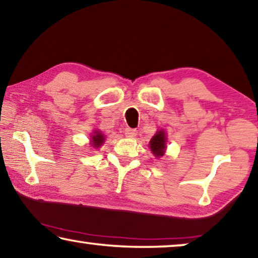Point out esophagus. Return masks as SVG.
Wrapping results in <instances>:
<instances>
[{"label": "esophagus", "mask_w": 258, "mask_h": 258, "mask_svg": "<svg viewBox=\"0 0 258 258\" xmlns=\"http://www.w3.org/2000/svg\"><path fill=\"white\" fill-rule=\"evenodd\" d=\"M124 135L126 137H129V138H134V137H136L137 136V132L135 129H132V128H126L125 130H124Z\"/></svg>", "instance_id": "1"}]
</instances>
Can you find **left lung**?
Segmentation results:
<instances>
[{
	"label": "left lung",
	"mask_w": 258,
	"mask_h": 258,
	"mask_svg": "<svg viewBox=\"0 0 258 258\" xmlns=\"http://www.w3.org/2000/svg\"><path fill=\"white\" fill-rule=\"evenodd\" d=\"M166 140H167L166 138V133L161 129L159 132H157V134L150 141V150H151L152 153L157 158L164 156L166 150Z\"/></svg>",
	"instance_id": "left-lung-1"
}]
</instances>
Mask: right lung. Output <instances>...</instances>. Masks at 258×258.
Returning a JSON list of instances; mask_svg holds the SVG:
<instances>
[{"label":"right lung","mask_w":258,"mask_h":258,"mask_svg":"<svg viewBox=\"0 0 258 258\" xmlns=\"http://www.w3.org/2000/svg\"><path fill=\"white\" fill-rule=\"evenodd\" d=\"M104 142L105 135H102L101 132H99V130H94L93 135H91V145H92L94 149H99L102 144H104Z\"/></svg>","instance_id":"obj_1"}]
</instances>
